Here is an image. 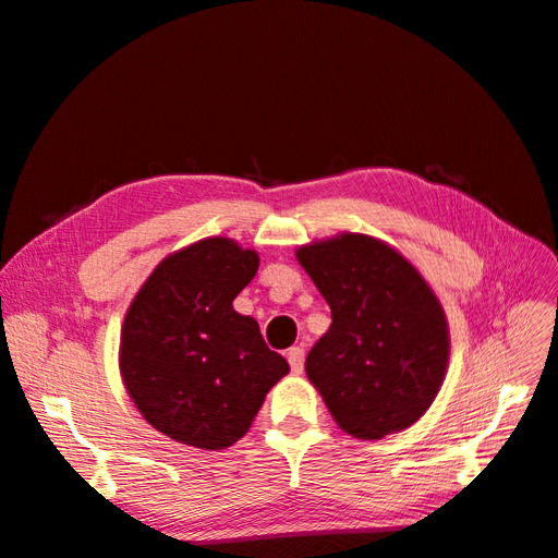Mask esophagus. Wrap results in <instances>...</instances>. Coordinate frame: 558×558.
I'll return each instance as SVG.
<instances>
[{"mask_svg":"<svg viewBox=\"0 0 558 558\" xmlns=\"http://www.w3.org/2000/svg\"><path fill=\"white\" fill-rule=\"evenodd\" d=\"M289 363H291V369L295 375L302 373V367H305V349L302 347H293L289 351Z\"/></svg>","mask_w":558,"mask_h":558,"instance_id":"obj_1","label":"esophagus"}]
</instances>
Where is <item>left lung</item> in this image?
<instances>
[{"mask_svg":"<svg viewBox=\"0 0 558 558\" xmlns=\"http://www.w3.org/2000/svg\"><path fill=\"white\" fill-rule=\"evenodd\" d=\"M332 312L307 377L337 426L361 440L410 428L440 391L449 330L440 302L398 251L347 232L298 248Z\"/></svg>","mask_w":558,"mask_h":558,"instance_id":"8db88e82","label":"left lung"}]
</instances>
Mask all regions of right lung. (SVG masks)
<instances>
[{"mask_svg":"<svg viewBox=\"0 0 558 558\" xmlns=\"http://www.w3.org/2000/svg\"><path fill=\"white\" fill-rule=\"evenodd\" d=\"M256 272V251L202 240L165 258L125 314V388L148 424L177 442L234 445L289 373L256 320L232 310Z\"/></svg>","mask_w":558,"mask_h":558,"instance_id":"1","label":"right lung"}]
</instances>
